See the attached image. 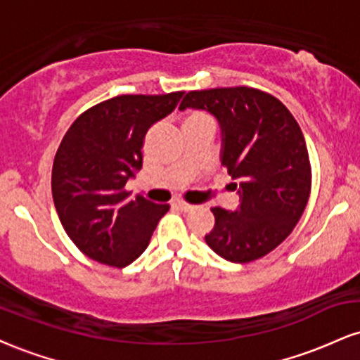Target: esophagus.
I'll list each match as a JSON object with an SVG mask.
<instances>
[{
  "label": "esophagus",
  "mask_w": 360,
  "mask_h": 360,
  "mask_svg": "<svg viewBox=\"0 0 360 360\" xmlns=\"http://www.w3.org/2000/svg\"><path fill=\"white\" fill-rule=\"evenodd\" d=\"M176 206L181 210V212H191V210H193V205L186 203V201H183V200H177Z\"/></svg>",
  "instance_id": "34e87169"
}]
</instances>
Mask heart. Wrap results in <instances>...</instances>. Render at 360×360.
Here are the masks:
<instances>
[{"mask_svg": "<svg viewBox=\"0 0 360 360\" xmlns=\"http://www.w3.org/2000/svg\"><path fill=\"white\" fill-rule=\"evenodd\" d=\"M201 117H206V115L200 113V111H193V113H189V115H188V118H186V120H191V118H201Z\"/></svg>", "mask_w": 360, "mask_h": 360, "instance_id": "obj_1", "label": "heart"}]
</instances>
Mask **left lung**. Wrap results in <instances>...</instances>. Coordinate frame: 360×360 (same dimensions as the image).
I'll use <instances>...</instances> for the list:
<instances>
[{"label": "left lung", "mask_w": 360, "mask_h": 360, "mask_svg": "<svg viewBox=\"0 0 360 360\" xmlns=\"http://www.w3.org/2000/svg\"><path fill=\"white\" fill-rule=\"evenodd\" d=\"M206 110L221 128V166L238 183L235 212L214 206L210 249L245 264L274 250L292 232L311 191L303 131L272 94L249 86L189 91L179 108ZM233 183V188H237Z\"/></svg>", "instance_id": "left-lung-1"}]
</instances>
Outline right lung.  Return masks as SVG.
<instances>
[{"mask_svg": "<svg viewBox=\"0 0 360 360\" xmlns=\"http://www.w3.org/2000/svg\"><path fill=\"white\" fill-rule=\"evenodd\" d=\"M184 91L120 94L76 118L57 148L52 196L65 233L82 254L125 267L147 249L169 205L125 186L142 169L147 130L172 113Z\"/></svg>", "mask_w": 360, "mask_h": 360, "instance_id": "obj_1", "label": "right lung"}]
</instances>
